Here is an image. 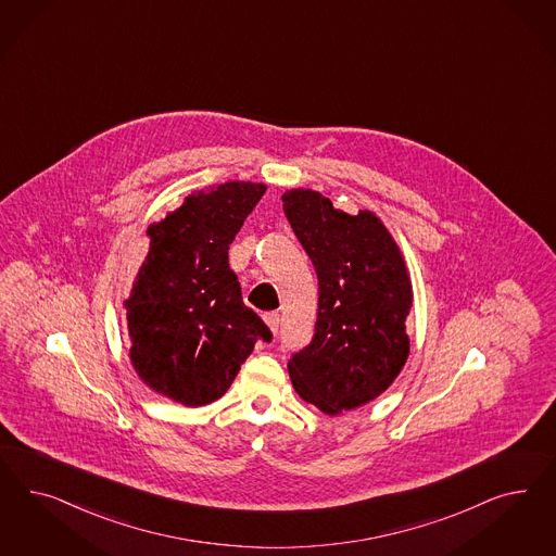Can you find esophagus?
I'll list each match as a JSON object with an SVG mask.
<instances>
[{
	"instance_id": "1",
	"label": "esophagus",
	"mask_w": 556,
	"mask_h": 556,
	"mask_svg": "<svg viewBox=\"0 0 556 556\" xmlns=\"http://www.w3.org/2000/svg\"><path fill=\"white\" fill-rule=\"evenodd\" d=\"M264 321L268 323V327L269 329H271V333H278V327H280V315H278L276 311H271V313H266Z\"/></svg>"
}]
</instances>
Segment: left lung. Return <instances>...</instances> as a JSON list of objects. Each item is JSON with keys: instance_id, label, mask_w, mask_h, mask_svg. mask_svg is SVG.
<instances>
[{"instance_id": "left-lung-1", "label": "left lung", "mask_w": 556, "mask_h": 556, "mask_svg": "<svg viewBox=\"0 0 556 556\" xmlns=\"http://www.w3.org/2000/svg\"><path fill=\"white\" fill-rule=\"evenodd\" d=\"M282 208L319 280L311 343L288 359L294 391L327 415L384 393L409 356L412 280L393 237L370 211L348 215L315 190Z\"/></svg>"}]
</instances>
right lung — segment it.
<instances>
[{
  "label": "right lung",
  "mask_w": 556,
  "mask_h": 556,
  "mask_svg": "<svg viewBox=\"0 0 556 556\" xmlns=\"http://www.w3.org/2000/svg\"><path fill=\"white\" fill-rule=\"evenodd\" d=\"M264 192L227 181L147 229L149 253L125 301L130 362L147 387L186 407L220 399L255 341L271 340L229 268V245Z\"/></svg>",
  "instance_id": "right-lung-1"
}]
</instances>
